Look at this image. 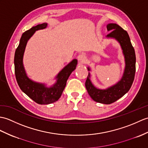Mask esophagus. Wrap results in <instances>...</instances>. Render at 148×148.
Segmentation results:
<instances>
[{"label":"esophagus","instance_id":"1","mask_svg":"<svg viewBox=\"0 0 148 148\" xmlns=\"http://www.w3.org/2000/svg\"><path fill=\"white\" fill-rule=\"evenodd\" d=\"M77 58H78V60L80 61L81 63H83L85 62L86 59V56H84V54H79L77 57Z\"/></svg>","mask_w":148,"mask_h":148}]
</instances>
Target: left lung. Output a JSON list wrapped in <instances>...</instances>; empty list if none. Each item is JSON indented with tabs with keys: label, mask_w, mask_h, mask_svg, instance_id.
<instances>
[{
	"label": "left lung",
	"mask_w": 148,
	"mask_h": 148,
	"mask_svg": "<svg viewBox=\"0 0 148 148\" xmlns=\"http://www.w3.org/2000/svg\"><path fill=\"white\" fill-rule=\"evenodd\" d=\"M106 27L108 32L112 31L106 36L114 38L121 45L125 60L124 73L117 84L105 90H99L94 86L90 79V75L89 73L85 86L88 94L94 101L103 104H111L122 97L131 88L136 73V54L129 36L125 30L116 24H108ZM88 69L89 71L90 70Z\"/></svg>",
	"instance_id": "left-lung-1"
}]
</instances>
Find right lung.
Returning <instances> with one entry per match:
<instances>
[{
	"label": "right lung",
	"instance_id": "obj_1",
	"mask_svg": "<svg viewBox=\"0 0 148 148\" xmlns=\"http://www.w3.org/2000/svg\"><path fill=\"white\" fill-rule=\"evenodd\" d=\"M47 26V23H42L33 26L23 33L14 55L15 75L20 89L34 101L40 105L50 104L57 101L60 98L66 87L68 78L72 72L75 69L77 63V60L74 59L65 67L57 75L56 83L50 88H47L43 84L33 82L27 77L23 65V57L27 40L36 31L45 28Z\"/></svg>",
	"mask_w": 148,
	"mask_h": 148
}]
</instances>
